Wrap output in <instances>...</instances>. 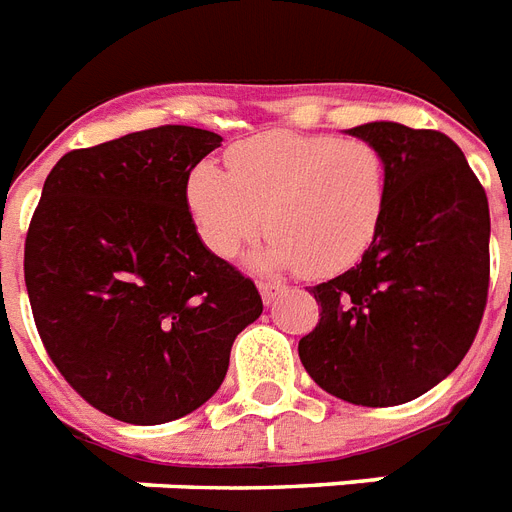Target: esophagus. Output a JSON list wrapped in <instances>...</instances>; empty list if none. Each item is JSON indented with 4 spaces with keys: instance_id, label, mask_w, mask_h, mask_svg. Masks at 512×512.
<instances>
[{
    "instance_id": "obj_1",
    "label": "esophagus",
    "mask_w": 512,
    "mask_h": 512,
    "mask_svg": "<svg viewBox=\"0 0 512 512\" xmlns=\"http://www.w3.org/2000/svg\"><path fill=\"white\" fill-rule=\"evenodd\" d=\"M259 290L261 298H264V304H272V301H277V296H280L282 290H285V285H280V282H259Z\"/></svg>"
}]
</instances>
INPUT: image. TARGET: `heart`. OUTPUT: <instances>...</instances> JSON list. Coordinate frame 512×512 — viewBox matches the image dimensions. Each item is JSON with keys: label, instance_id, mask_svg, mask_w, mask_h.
<instances>
[{"label": "heart", "instance_id": "obj_1", "mask_svg": "<svg viewBox=\"0 0 512 512\" xmlns=\"http://www.w3.org/2000/svg\"><path fill=\"white\" fill-rule=\"evenodd\" d=\"M388 192V161L372 142L264 132L227 150V171L198 163L185 200L200 240L219 259H235L267 227V267L333 277L370 251Z\"/></svg>", "mask_w": 512, "mask_h": 512}]
</instances>
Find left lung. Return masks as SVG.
I'll return each mask as SVG.
<instances>
[{
  "mask_svg": "<svg viewBox=\"0 0 512 512\" xmlns=\"http://www.w3.org/2000/svg\"><path fill=\"white\" fill-rule=\"evenodd\" d=\"M349 134L386 155V216L357 267L312 288L320 322L298 357L327 394L394 407L447 378L476 338L489 293V200L447 134L394 121Z\"/></svg>",
  "mask_w": 512,
  "mask_h": 512,
  "instance_id": "left-lung-1",
  "label": "left lung"
}]
</instances>
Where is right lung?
<instances>
[{"mask_svg":"<svg viewBox=\"0 0 512 512\" xmlns=\"http://www.w3.org/2000/svg\"><path fill=\"white\" fill-rule=\"evenodd\" d=\"M219 145L206 129L158 126L71 150L44 182L23 259L36 330L110 418L158 425L198 410L264 309L187 211V177Z\"/></svg>","mask_w":512,"mask_h":512,"instance_id":"add662e5","label":"right lung"}]
</instances>
